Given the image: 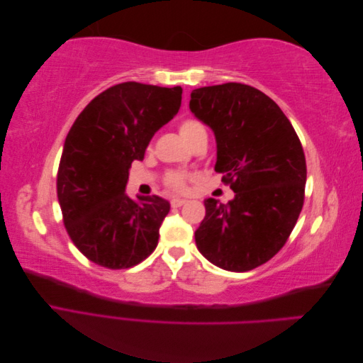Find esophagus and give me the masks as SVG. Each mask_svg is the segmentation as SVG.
I'll return each mask as SVG.
<instances>
[{"instance_id": "obj_1", "label": "esophagus", "mask_w": 363, "mask_h": 363, "mask_svg": "<svg viewBox=\"0 0 363 363\" xmlns=\"http://www.w3.org/2000/svg\"><path fill=\"white\" fill-rule=\"evenodd\" d=\"M186 203H188V200H184V199H172L171 200V206L172 207H180V206H183Z\"/></svg>"}]
</instances>
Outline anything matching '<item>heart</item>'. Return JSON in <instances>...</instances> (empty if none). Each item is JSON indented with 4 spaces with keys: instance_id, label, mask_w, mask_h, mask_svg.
I'll list each match as a JSON object with an SVG mask.
<instances>
[{
    "instance_id": "heart-1",
    "label": "heart",
    "mask_w": 363,
    "mask_h": 363,
    "mask_svg": "<svg viewBox=\"0 0 363 363\" xmlns=\"http://www.w3.org/2000/svg\"><path fill=\"white\" fill-rule=\"evenodd\" d=\"M201 133H206V130L201 125V123H199L196 119H186L180 124V135L186 140V144H189L194 138H196ZM188 180H189V177L186 174L172 172V174H169L167 183H168V186H171L172 189L182 191V189H184V186H186V183H188Z\"/></svg>"
}]
</instances>
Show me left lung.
I'll return each mask as SVG.
<instances>
[{
	"label": "left lung",
	"instance_id": "obj_1",
	"mask_svg": "<svg viewBox=\"0 0 363 363\" xmlns=\"http://www.w3.org/2000/svg\"><path fill=\"white\" fill-rule=\"evenodd\" d=\"M189 108L212 128L215 171L235 192L227 204L204 200L196 248L225 271H250L277 255L300 216L306 186L300 139L281 108L247 84L194 89Z\"/></svg>",
	"mask_w": 363,
	"mask_h": 363
}]
</instances>
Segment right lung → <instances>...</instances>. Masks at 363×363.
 <instances>
[{
  "instance_id": "obj_1",
  "label": "right lung",
  "mask_w": 363,
  "mask_h": 363,
  "mask_svg": "<svg viewBox=\"0 0 363 363\" xmlns=\"http://www.w3.org/2000/svg\"><path fill=\"white\" fill-rule=\"evenodd\" d=\"M182 87L127 82L84 107L65 139L57 199L67 232L96 265L125 269L147 259L169 212L162 196L125 192L131 162L142 160L157 131L179 113Z\"/></svg>"
}]
</instances>
